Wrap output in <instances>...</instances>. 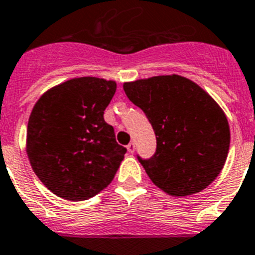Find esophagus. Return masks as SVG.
Wrapping results in <instances>:
<instances>
[{
  "instance_id": "esophagus-1",
  "label": "esophagus",
  "mask_w": 255,
  "mask_h": 255,
  "mask_svg": "<svg viewBox=\"0 0 255 255\" xmlns=\"http://www.w3.org/2000/svg\"><path fill=\"white\" fill-rule=\"evenodd\" d=\"M126 148H128V151H129L130 153H134V151H135V144H134V142H130L128 146H126Z\"/></svg>"
}]
</instances>
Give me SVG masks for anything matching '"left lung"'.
Returning <instances> with one entry per match:
<instances>
[{
  "label": "left lung",
  "instance_id": "1",
  "mask_svg": "<svg viewBox=\"0 0 255 255\" xmlns=\"http://www.w3.org/2000/svg\"><path fill=\"white\" fill-rule=\"evenodd\" d=\"M156 135V152L138 157L157 188L173 197L206 189L222 172L231 131L220 105L195 82L177 74L124 83Z\"/></svg>",
  "mask_w": 255,
  "mask_h": 255
}]
</instances>
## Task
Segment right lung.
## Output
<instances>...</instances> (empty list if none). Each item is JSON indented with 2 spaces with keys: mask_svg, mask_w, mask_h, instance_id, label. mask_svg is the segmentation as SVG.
I'll use <instances>...</instances> for the list:
<instances>
[{
  "mask_svg": "<svg viewBox=\"0 0 255 255\" xmlns=\"http://www.w3.org/2000/svg\"><path fill=\"white\" fill-rule=\"evenodd\" d=\"M115 81L73 78L44 92L27 125L26 151L39 180L57 197L86 201L104 190L124 160L104 111Z\"/></svg>",
  "mask_w": 255,
  "mask_h": 255,
  "instance_id": "right-lung-1",
  "label": "right lung"
}]
</instances>
